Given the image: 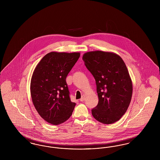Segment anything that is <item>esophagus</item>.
Wrapping results in <instances>:
<instances>
[{
	"mask_svg": "<svg viewBox=\"0 0 160 160\" xmlns=\"http://www.w3.org/2000/svg\"><path fill=\"white\" fill-rule=\"evenodd\" d=\"M84 98H85V97H84V95H82V98L80 99V101H83L84 100Z\"/></svg>",
	"mask_w": 160,
	"mask_h": 160,
	"instance_id": "esophagus-1",
	"label": "esophagus"
}]
</instances>
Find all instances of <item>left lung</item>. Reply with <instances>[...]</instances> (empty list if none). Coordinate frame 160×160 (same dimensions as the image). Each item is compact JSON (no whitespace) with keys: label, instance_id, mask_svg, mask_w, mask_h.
Wrapping results in <instances>:
<instances>
[{"label":"left lung","instance_id":"obj_1","mask_svg":"<svg viewBox=\"0 0 160 160\" xmlns=\"http://www.w3.org/2000/svg\"><path fill=\"white\" fill-rule=\"evenodd\" d=\"M85 66L94 77L98 96L93 118L104 124L119 121L127 112L132 94V82L120 56L113 52L92 51L83 55Z\"/></svg>","mask_w":160,"mask_h":160}]
</instances>
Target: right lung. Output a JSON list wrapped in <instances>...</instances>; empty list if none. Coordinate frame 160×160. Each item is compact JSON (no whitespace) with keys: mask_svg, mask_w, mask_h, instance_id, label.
Instances as JSON below:
<instances>
[{"mask_svg":"<svg viewBox=\"0 0 160 160\" xmlns=\"http://www.w3.org/2000/svg\"><path fill=\"white\" fill-rule=\"evenodd\" d=\"M79 52H52L36 66L31 81L32 102L38 114L52 125L67 121L76 106L71 102L66 78L80 58Z\"/></svg>","mask_w":160,"mask_h":160,"instance_id":"1","label":"right lung"}]
</instances>
